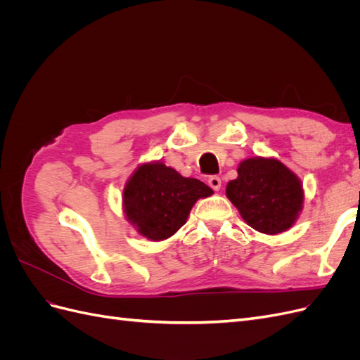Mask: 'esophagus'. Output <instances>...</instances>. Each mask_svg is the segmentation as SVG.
<instances>
[{
    "instance_id": "obj_1",
    "label": "esophagus",
    "mask_w": 360,
    "mask_h": 360,
    "mask_svg": "<svg viewBox=\"0 0 360 360\" xmlns=\"http://www.w3.org/2000/svg\"><path fill=\"white\" fill-rule=\"evenodd\" d=\"M209 186L213 189V191H221V188H222V180H221V177H217V176H212L210 179H209Z\"/></svg>"
}]
</instances>
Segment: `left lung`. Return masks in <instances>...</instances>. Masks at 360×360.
I'll return each mask as SVG.
<instances>
[{"instance_id":"1","label":"left lung","mask_w":360,"mask_h":360,"mask_svg":"<svg viewBox=\"0 0 360 360\" xmlns=\"http://www.w3.org/2000/svg\"><path fill=\"white\" fill-rule=\"evenodd\" d=\"M226 198L254 230L276 236L296 224L303 210L302 180L276 158H248L237 179L226 184Z\"/></svg>"}]
</instances>
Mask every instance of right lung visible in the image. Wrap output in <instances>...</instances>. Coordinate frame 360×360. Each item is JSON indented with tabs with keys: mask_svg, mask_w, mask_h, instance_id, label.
<instances>
[{
	"mask_svg": "<svg viewBox=\"0 0 360 360\" xmlns=\"http://www.w3.org/2000/svg\"><path fill=\"white\" fill-rule=\"evenodd\" d=\"M210 195L213 191L202 181L151 160L138 165L126 181L122 207L126 221L139 236L162 242L186 224L195 202Z\"/></svg>",
	"mask_w": 360,
	"mask_h": 360,
	"instance_id": "obj_1",
	"label": "right lung"
}]
</instances>
